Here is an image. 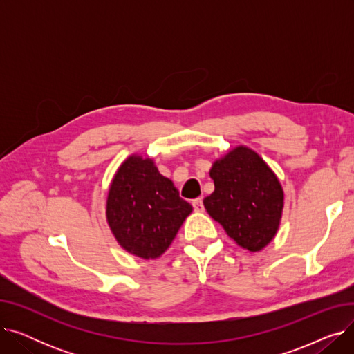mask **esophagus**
Here are the masks:
<instances>
[{
	"instance_id": "1",
	"label": "esophagus",
	"mask_w": 354,
	"mask_h": 354,
	"mask_svg": "<svg viewBox=\"0 0 354 354\" xmlns=\"http://www.w3.org/2000/svg\"><path fill=\"white\" fill-rule=\"evenodd\" d=\"M192 207L196 212H202L203 211V203H202V198H196L192 201Z\"/></svg>"
}]
</instances>
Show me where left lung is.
Returning a JSON list of instances; mask_svg holds the SVG:
<instances>
[{"label":"left lung","instance_id":"8db88e82","mask_svg":"<svg viewBox=\"0 0 354 354\" xmlns=\"http://www.w3.org/2000/svg\"><path fill=\"white\" fill-rule=\"evenodd\" d=\"M215 191L203 199L208 214L235 243L251 252L263 250L280 225L284 194L267 163L238 146L209 172Z\"/></svg>","mask_w":354,"mask_h":354}]
</instances>
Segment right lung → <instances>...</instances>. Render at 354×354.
<instances>
[{
  "label": "right lung",
  "mask_w": 354,
  "mask_h": 354,
  "mask_svg": "<svg viewBox=\"0 0 354 354\" xmlns=\"http://www.w3.org/2000/svg\"><path fill=\"white\" fill-rule=\"evenodd\" d=\"M191 212V203L149 159L130 156L111 182L106 209L110 230L126 251L140 258L165 252Z\"/></svg>",
  "instance_id": "right-lung-1"
}]
</instances>
